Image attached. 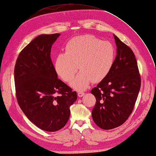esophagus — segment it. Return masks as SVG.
Listing matches in <instances>:
<instances>
[{"instance_id":"1","label":"esophagus","mask_w":156,"mask_h":156,"mask_svg":"<svg viewBox=\"0 0 156 156\" xmlns=\"http://www.w3.org/2000/svg\"><path fill=\"white\" fill-rule=\"evenodd\" d=\"M84 94H85V93L81 92V91H80V92L78 93V96L79 97H82L83 96H84Z\"/></svg>"}]
</instances>
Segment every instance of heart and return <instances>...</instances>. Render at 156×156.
Returning <instances> with one entry per match:
<instances>
[{
	"instance_id": "b5f03b06",
	"label": "heart",
	"mask_w": 156,
	"mask_h": 156,
	"mask_svg": "<svg viewBox=\"0 0 156 156\" xmlns=\"http://www.w3.org/2000/svg\"><path fill=\"white\" fill-rule=\"evenodd\" d=\"M65 49L66 53L57 56L55 69L64 81L69 82L79 68L81 71L71 82V85L77 90L85 89L92 81L103 80L115 62L113 45L90 34L73 37Z\"/></svg>"
}]
</instances>
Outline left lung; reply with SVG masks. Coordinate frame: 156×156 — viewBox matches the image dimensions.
I'll return each mask as SVG.
<instances>
[{
    "label": "left lung",
    "instance_id": "1",
    "mask_svg": "<svg viewBox=\"0 0 156 156\" xmlns=\"http://www.w3.org/2000/svg\"><path fill=\"white\" fill-rule=\"evenodd\" d=\"M115 36L117 55L108 75L90 93L96 98L92 111L98 127L111 130L126 122L134 109L141 86L137 61L130 48Z\"/></svg>",
    "mask_w": 156,
    "mask_h": 156
}]
</instances>
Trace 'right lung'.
Instances as JSON below:
<instances>
[{
	"instance_id": "obj_1",
	"label": "right lung",
	"mask_w": 156,
	"mask_h": 156,
	"mask_svg": "<svg viewBox=\"0 0 156 156\" xmlns=\"http://www.w3.org/2000/svg\"><path fill=\"white\" fill-rule=\"evenodd\" d=\"M60 34H41L22 49L14 67L18 103L24 115L41 130L55 132L65 126L76 91L58 78L51 62V45Z\"/></svg>"
}]
</instances>
